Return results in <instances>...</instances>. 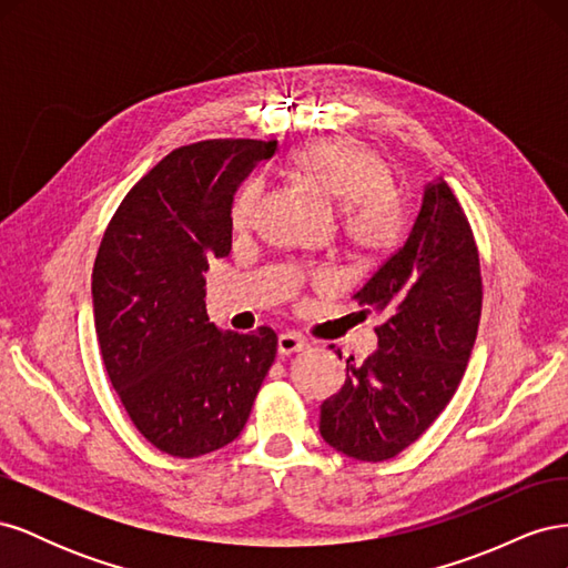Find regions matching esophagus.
I'll use <instances>...</instances> for the list:
<instances>
[{
    "mask_svg": "<svg viewBox=\"0 0 568 568\" xmlns=\"http://www.w3.org/2000/svg\"><path fill=\"white\" fill-rule=\"evenodd\" d=\"M305 348H307V341H305L301 334H296V332H284V334H280V338H277V351H280V355L301 353V351H305Z\"/></svg>",
    "mask_w": 568,
    "mask_h": 568,
    "instance_id": "1",
    "label": "esophagus"
}]
</instances>
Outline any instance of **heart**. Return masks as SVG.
I'll list each match as a JSON object with an SVG mask.
<instances>
[{"label": "heart", "mask_w": 568, "mask_h": 568, "mask_svg": "<svg viewBox=\"0 0 568 568\" xmlns=\"http://www.w3.org/2000/svg\"><path fill=\"white\" fill-rule=\"evenodd\" d=\"M294 161L307 180L341 203V230L351 246L363 253H386L398 244L405 230V205L390 184V165L379 151L353 136H332L301 146ZM261 199V178L239 189L230 211L236 232L253 227ZM329 280L332 274H320V282Z\"/></svg>", "instance_id": "1"}]
</instances>
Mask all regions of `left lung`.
I'll return each instance as SVG.
<instances>
[{
  "mask_svg": "<svg viewBox=\"0 0 568 568\" xmlns=\"http://www.w3.org/2000/svg\"><path fill=\"white\" fill-rule=\"evenodd\" d=\"M355 298L379 313V348L346 359V382L320 407L338 453L384 462L415 443L455 395L478 332L484 282L471 225L443 180L426 186L407 242ZM341 357V351H338Z\"/></svg>",
  "mask_w": 568,
  "mask_h": 568,
  "instance_id": "obj_1",
  "label": "left lung"
}]
</instances>
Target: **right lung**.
<instances>
[{"label":"right lung","mask_w":568,"mask_h":568,"mask_svg":"<svg viewBox=\"0 0 568 568\" xmlns=\"http://www.w3.org/2000/svg\"><path fill=\"white\" fill-rule=\"evenodd\" d=\"M277 140L170 151L120 201L92 270L101 359L153 448L201 457L232 443L277 355V334L217 332L205 313L213 257L232 248V194Z\"/></svg>","instance_id":"add662e5"}]
</instances>
